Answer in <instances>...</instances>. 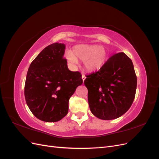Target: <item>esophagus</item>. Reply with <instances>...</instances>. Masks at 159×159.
Here are the masks:
<instances>
[{
    "mask_svg": "<svg viewBox=\"0 0 159 159\" xmlns=\"http://www.w3.org/2000/svg\"><path fill=\"white\" fill-rule=\"evenodd\" d=\"M85 78H86L85 75L84 74H83V75H82V80H83V81H84V80H85Z\"/></svg>",
    "mask_w": 159,
    "mask_h": 159,
    "instance_id": "obj_1",
    "label": "esophagus"
}]
</instances>
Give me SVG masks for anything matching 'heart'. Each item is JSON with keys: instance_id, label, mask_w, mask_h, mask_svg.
Here are the masks:
<instances>
[{"instance_id": "b5f03b06", "label": "heart", "mask_w": 159, "mask_h": 159, "mask_svg": "<svg viewBox=\"0 0 159 159\" xmlns=\"http://www.w3.org/2000/svg\"><path fill=\"white\" fill-rule=\"evenodd\" d=\"M66 58L71 64L78 63V60L84 61L85 69L88 71L99 70L107 60V52L99 45L78 44L74 47L73 51L66 53Z\"/></svg>"}]
</instances>
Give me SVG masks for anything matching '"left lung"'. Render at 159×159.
<instances>
[{"mask_svg":"<svg viewBox=\"0 0 159 159\" xmlns=\"http://www.w3.org/2000/svg\"><path fill=\"white\" fill-rule=\"evenodd\" d=\"M91 113L103 120L121 117L135 97L137 76L131 60L123 52L112 56L98 71L86 75Z\"/></svg>","mask_w":159,"mask_h":159,"instance_id":"1","label":"left lung"}]
</instances>
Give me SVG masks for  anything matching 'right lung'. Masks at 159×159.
Segmentation results:
<instances>
[{
  "mask_svg": "<svg viewBox=\"0 0 159 159\" xmlns=\"http://www.w3.org/2000/svg\"><path fill=\"white\" fill-rule=\"evenodd\" d=\"M64 44L46 47L28 70L25 96L28 107L38 119L56 122L68 114L69 99L83 80L79 71H71L64 58Z\"/></svg>",
  "mask_w": 159,
  "mask_h": 159,
  "instance_id": "add662e5",
  "label": "right lung"
}]
</instances>
